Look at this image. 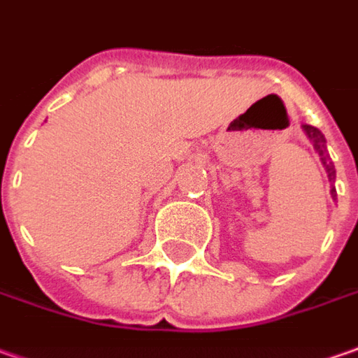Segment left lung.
Listing matches in <instances>:
<instances>
[{"mask_svg":"<svg viewBox=\"0 0 358 358\" xmlns=\"http://www.w3.org/2000/svg\"><path fill=\"white\" fill-rule=\"evenodd\" d=\"M303 132L307 134V138H309V142L313 144L315 152L319 155V158H321V162H323V168H325L327 176H329V182H335V164L331 162V158H329V152H327V141L325 136H323V132L319 129H315V127H311V124H301ZM331 196H333V200L337 198V190H335V186L331 188Z\"/></svg>","mask_w":358,"mask_h":358,"instance_id":"obj_1","label":"left lung"}]
</instances>
